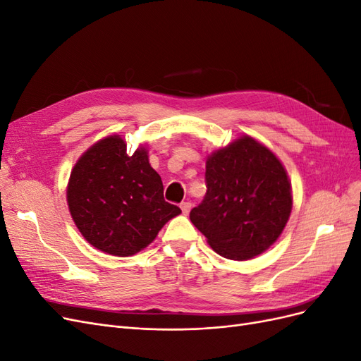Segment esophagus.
<instances>
[{
    "mask_svg": "<svg viewBox=\"0 0 361 361\" xmlns=\"http://www.w3.org/2000/svg\"><path fill=\"white\" fill-rule=\"evenodd\" d=\"M180 209H182V214H183V215H188V212L191 211V203H190V202L180 203Z\"/></svg>",
    "mask_w": 361,
    "mask_h": 361,
    "instance_id": "esophagus-1",
    "label": "esophagus"
}]
</instances>
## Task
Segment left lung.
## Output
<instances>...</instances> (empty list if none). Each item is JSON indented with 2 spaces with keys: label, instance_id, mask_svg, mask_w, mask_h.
I'll return each instance as SVG.
<instances>
[{
  "label": "left lung",
  "instance_id": "8db88e82",
  "mask_svg": "<svg viewBox=\"0 0 361 361\" xmlns=\"http://www.w3.org/2000/svg\"><path fill=\"white\" fill-rule=\"evenodd\" d=\"M204 200L190 214L209 247L231 260L267 251L292 212V185L281 161L265 145L241 135L206 158Z\"/></svg>",
  "mask_w": 361,
  "mask_h": 361
}]
</instances>
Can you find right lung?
<instances>
[{"label": "right lung", "instance_id": "1", "mask_svg": "<svg viewBox=\"0 0 361 361\" xmlns=\"http://www.w3.org/2000/svg\"><path fill=\"white\" fill-rule=\"evenodd\" d=\"M69 212L84 239L118 257L146 248L180 209L164 200L147 147L133 155L118 134L96 141L78 158L66 188Z\"/></svg>", "mask_w": 361, "mask_h": 361}]
</instances>
